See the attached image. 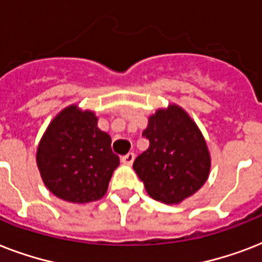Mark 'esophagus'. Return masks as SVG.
I'll return each instance as SVG.
<instances>
[{"instance_id": "1", "label": "esophagus", "mask_w": 262, "mask_h": 262, "mask_svg": "<svg viewBox=\"0 0 262 262\" xmlns=\"http://www.w3.org/2000/svg\"><path fill=\"white\" fill-rule=\"evenodd\" d=\"M122 163L126 164V166H130L133 162H135V154L133 152H129V154H126L125 156H122Z\"/></svg>"}]
</instances>
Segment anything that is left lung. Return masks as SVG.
Masks as SVG:
<instances>
[{"label":"left lung","instance_id":"left-lung-1","mask_svg":"<svg viewBox=\"0 0 262 262\" xmlns=\"http://www.w3.org/2000/svg\"><path fill=\"white\" fill-rule=\"evenodd\" d=\"M149 147L136 158L133 168L152 199L179 204L207 182L211 155L203 133L178 104L158 108L143 132Z\"/></svg>","mask_w":262,"mask_h":262}]
</instances>
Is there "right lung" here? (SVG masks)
Segmentation results:
<instances>
[{
  "mask_svg": "<svg viewBox=\"0 0 262 262\" xmlns=\"http://www.w3.org/2000/svg\"><path fill=\"white\" fill-rule=\"evenodd\" d=\"M36 164L53 194L85 204L106 194L119 158L111 151L110 136L98 127L94 111L71 104L55 115L43 133Z\"/></svg>",
  "mask_w": 262,
  "mask_h": 262,
  "instance_id": "right-lung-1",
  "label": "right lung"
}]
</instances>
